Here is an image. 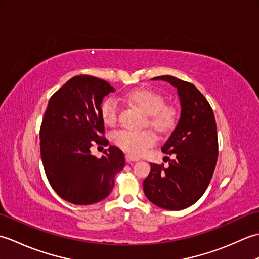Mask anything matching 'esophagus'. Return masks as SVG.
<instances>
[{
    "label": "esophagus",
    "mask_w": 259,
    "mask_h": 259,
    "mask_svg": "<svg viewBox=\"0 0 259 259\" xmlns=\"http://www.w3.org/2000/svg\"><path fill=\"white\" fill-rule=\"evenodd\" d=\"M125 160H126V162H135V161H139V158H137V157H134V156H131V155H126L125 156Z\"/></svg>",
    "instance_id": "1"
}]
</instances>
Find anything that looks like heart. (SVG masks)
I'll list each match as a JSON object with an SVG mask.
<instances>
[{
  "label": "heart",
  "mask_w": 259,
  "mask_h": 259,
  "mask_svg": "<svg viewBox=\"0 0 259 259\" xmlns=\"http://www.w3.org/2000/svg\"><path fill=\"white\" fill-rule=\"evenodd\" d=\"M126 100L142 112L147 114V124L158 133H167L176 123V110L172 107L164 106L163 98L157 92L138 89L129 92ZM100 114L103 122L113 125L118 120L119 101L117 98L108 97L104 99L100 107ZM113 141L121 149L135 156H140L155 142L151 133L144 131H130L125 129L117 130L113 134Z\"/></svg>",
  "instance_id": "obj_1"
}]
</instances>
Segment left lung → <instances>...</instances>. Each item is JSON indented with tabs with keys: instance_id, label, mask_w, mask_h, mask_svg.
Wrapping results in <instances>:
<instances>
[{
	"instance_id": "1",
	"label": "left lung",
	"mask_w": 259,
	"mask_h": 259,
	"mask_svg": "<svg viewBox=\"0 0 259 259\" xmlns=\"http://www.w3.org/2000/svg\"><path fill=\"white\" fill-rule=\"evenodd\" d=\"M152 80L167 81L177 88L181 111L177 125L161 148L175 159L169 160L167 168L151 163L144 191L156 206L181 210L199 200L211 180L218 157L216 121L210 104L194 84L171 75Z\"/></svg>"
}]
</instances>
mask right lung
Wrapping results in <instances>:
<instances>
[{"mask_svg": "<svg viewBox=\"0 0 259 259\" xmlns=\"http://www.w3.org/2000/svg\"><path fill=\"white\" fill-rule=\"evenodd\" d=\"M114 88L91 75H76L49 100L40 129V150L54 191L74 205H92L110 195L124 155L110 146L101 158L90 148L108 146L100 114L103 98Z\"/></svg>", "mask_w": 259, "mask_h": 259, "instance_id": "1", "label": "right lung"}]
</instances>
